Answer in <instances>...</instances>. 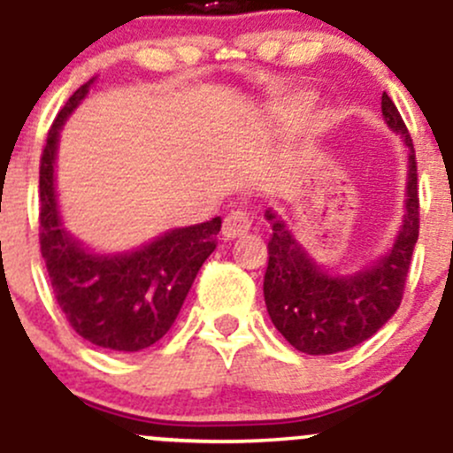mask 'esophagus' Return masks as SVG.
<instances>
[{"instance_id": "34e87169", "label": "esophagus", "mask_w": 453, "mask_h": 453, "mask_svg": "<svg viewBox=\"0 0 453 453\" xmlns=\"http://www.w3.org/2000/svg\"><path fill=\"white\" fill-rule=\"evenodd\" d=\"M252 227V217L245 210H232L226 219H223V236L226 239H236V236L248 234Z\"/></svg>"}]
</instances>
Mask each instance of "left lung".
Returning <instances> with one entry per match:
<instances>
[{"instance_id":"obj_1","label":"left lung","mask_w":453,"mask_h":453,"mask_svg":"<svg viewBox=\"0 0 453 453\" xmlns=\"http://www.w3.org/2000/svg\"><path fill=\"white\" fill-rule=\"evenodd\" d=\"M381 113L386 125L410 149L403 226L390 252L355 273H328L294 239L287 223L267 210L272 223L269 263L263 294L273 326L296 350L333 355L372 337L399 309L418 241L417 155L399 109L383 91Z\"/></svg>"}]
</instances>
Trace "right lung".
Instances as JSON below:
<instances>
[{
	"label": "right lung",
	"instance_id": "obj_1",
	"mask_svg": "<svg viewBox=\"0 0 453 453\" xmlns=\"http://www.w3.org/2000/svg\"><path fill=\"white\" fill-rule=\"evenodd\" d=\"M91 83L81 85L58 111L41 153V256L72 328L100 349L135 353L173 326L201 265L217 248L221 217L177 227L127 254H94L65 232L54 190L58 134Z\"/></svg>",
	"mask_w": 453,
	"mask_h": 453
}]
</instances>
